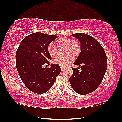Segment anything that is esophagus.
Wrapping results in <instances>:
<instances>
[{
	"instance_id": "obj_1",
	"label": "esophagus",
	"mask_w": 122,
	"mask_h": 122,
	"mask_svg": "<svg viewBox=\"0 0 122 122\" xmlns=\"http://www.w3.org/2000/svg\"><path fill=\"white\" fill-rule=\"evenodd\" d=\"M64 69H65V67H63V66H61V71H63V70H64Z\"/></svg>"
}]
</instances>
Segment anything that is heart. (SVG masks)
<instances>
[{
	"label": "heart",
	"instance_id": "heart-1",
	"mask_svg": "<svg viewBox=\"0 0 122 122\" xmlns=\"http://www.w3.org/2000/svg\"><path fill=\"white\" fill-rule=\"evenodd\" d=\"M56 44L59 48H65L63 56L56 58L53 63L59 66H63L67 65L73 61L74 57L79 56L81 50V45L78 42L73 41L68 37H62L56 41ZM47 52L51 57H56L58 55L57 47L53 43H51L47 46Z\"/></svg>",
	"mask_w": 122,
	"mask_h": 122
}]
</instances>
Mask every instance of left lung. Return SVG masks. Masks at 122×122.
Instances as JSON below:
<instances>
[{
	"label": "left lung",
	"mask_w": 122,
	"mask_h": 122,
	"mask_svg": "<svg viewBox=\"0 0 122 122\" xmlns=\"http://www.w3.org/2000/svg\"><path fill=\"white\" fill-rule=\"evenodd\" d=\"M81 43V50L74 62L78 68H72L73 74L69 81L78 94L85 95L94 92L102 81L107 67L104 49L95 38L84 33L72 34ZM80 66L82 71L79 72Z\"/></svg>",
	"instance_id": "left-lung-1"
}]
</instances>
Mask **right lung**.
Returning <instances> with one entry per match:
<instances>
[{
	"instance_id": "add662e5",
	"label": "right lung",
	"mask_w": 122,
	"mask_h": 122,
	"mask_svg": "<svg viewBox=\"0 0 122 122\" xmlns=\"http://www.w3.org/2000/svg\"><path fill=\"white\" fill-rule=\"evenodd\" d=\"M57 35L35 32L27 35L21 42L15 54L16 67L22 81L28 89L36 94H44L53 86L61 73L59 65L52 64L43 68L52 59L47 46L57 38Z\"/></svg>"
}]
</instances>
